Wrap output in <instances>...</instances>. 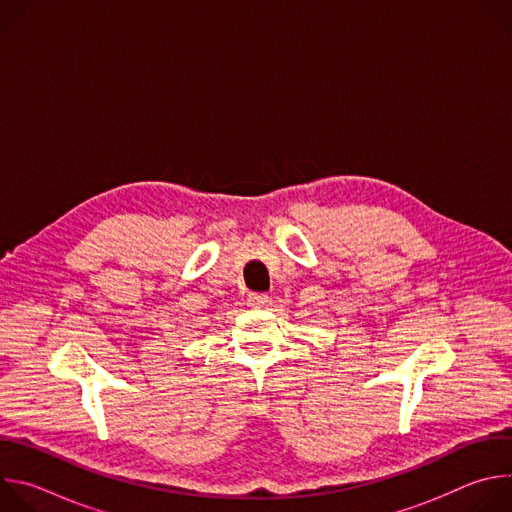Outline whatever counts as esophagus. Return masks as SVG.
I'll list each match as a JSON object with an SVG mask.
<instances>
[{
	"label": "esophagus",
	"instance_id": "obj_1",
	"mask_svg": "<svg viewBox=\"0 0 512 512\" xmlns=\"http://www.w3.org/2000/svg\"><path fill=\"white\" fill-rule=\"evenodd\" d=\"M263 304H267V294H249V306L261 308Z\"/></svg>",
	"mask_w": 512,
	"mask_h": 512
}]
</instances>
